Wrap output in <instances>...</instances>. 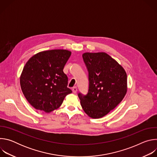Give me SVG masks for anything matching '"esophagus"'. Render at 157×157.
Returning <instances> with one entry per match:
<instances>
[{
  "label": "esophagus",
  "mask_w": 157,
  "mask_h": 157,
  "mask_svg": "<svg viewBox=\"0 0 157 157\" xmlns=\"http://www.w3.org/2000/svg\"><path fill=\"white\" fill-rule=\"evenodd\" d=\"M77 87H76V86H75V87H73V88H72V91H73V92L74 93H77Z\"/></svg>",
  "instance_id": "obj_1"
}]
</instances>
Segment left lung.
Listing matches in <instances>:
<instances>
[{
  "label": "left lung",
  "mask_w": 157,
  "mask_h": 157,
  "mask_svg": "<svg viewBox=\"0 0 157 157\" xmlns=\"http://www.w3.org/2000/svg\"><path fill=\"white\" fill-rule=\"evenodd\" d=\"M82 58L89 73V88L86 95L79 93L78 97L86 114L99 119L124 99L127 90V74L122 66L105 53H84Z\"/></svg>",
  "instance_id": "obj_1"
}]
</instances>
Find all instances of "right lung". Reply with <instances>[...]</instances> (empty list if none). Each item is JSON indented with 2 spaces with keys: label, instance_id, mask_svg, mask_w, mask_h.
Segmentation results:
<instances>
[{
  "label": "right lung",
  "instance_id": "obj_1",
  "mask_svg": "<svg viewBox=\"0 0 157 157\" xmlns=\"http://www.w3.org/2000/svg\"><path fill=\"white\" fill-rule=\"evenodd\" d=\"M71 55L66 50L44 51L33 55L24 67L20 82L28 102L47 113L57 109L72 93L63 68Z\"/></svg>",
  "mask_w": 157,
  "mask_h": 157
}]
</instances>
